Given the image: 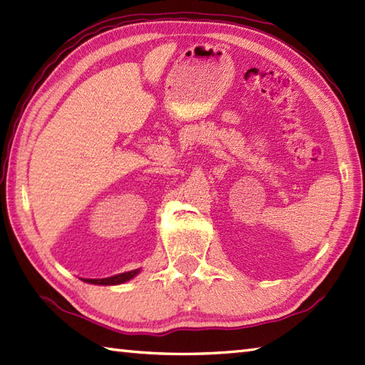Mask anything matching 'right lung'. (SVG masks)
<instances>
[{
  "instance_id": "1",
  "label": "right lung",
  "mask_w": 365,
  "mask_h": 365,
  "mask_svg": "<svg viewBox=\"0 0 365 365\" xmlns=\"http://www.w3.org/2000/svg\"><path fill=\"white\" fill-rule=\"evenodd\" d=\"M140 270H131V272H125L120 274H114V277L109 278H101V279H83L86 282H91V284H100V286H115V284H121V282H126L129 279H133L137 273Z\"/></svg>"
}]
</instances>
